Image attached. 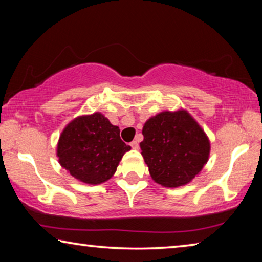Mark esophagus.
Here are the masks:
<instances>
[{
	"mask_svg": "<svg viewBox=\"0 0 262 262\" xmlns=\"http://www.w3.org/2000/svg\"><path fill=\"white\" fill-rule=\"evenodd\" d=\"M130 145H132L133 149H139V142H137V141H133Z\"/></svg>",
	"mask_w": 262,
	"mask_h": 262,
	"instance_id": "esophagus-1",
	"label": "esophagus"
}]
</instances>
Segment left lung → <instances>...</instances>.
<instances>
[{
    "label": "left lung",
    "mask_w": 262,
    "mask_h": 262,
    "mask_svg": "<svg viewBox=\"0 0 262 262\" xmlns=\"http://www.w3.org/2000/svg\"><path fill=\"white\" fill-rule=\"evenodd\" d=\"M142 156L156 183L178 187L189 183L208 161L205 132L186 112H162L144 123Z\"/></svg>",
    "instance_id": "left-lung-1"
}]
</instances>
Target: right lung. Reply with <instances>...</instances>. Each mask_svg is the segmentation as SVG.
Masks as SVG:
<instances>
[{
    "label": "right lung",
    "instance_id": "add662e5",
    "mask_svg": "<svg viewBox=\"0 0 262 262\" xmlns=\"http://www.w3.org/2000/svg\"><path fill=\"white\" fill-rule=\"evenodd\" d=\"M130 150L120 129L101 113L76 118L64 128L57 145L62 167L83 183L97 185L117 171L123 154Z\"/></svg>",
    "mask_w": 262,
    "mask_h": 262
}]
</instances>
